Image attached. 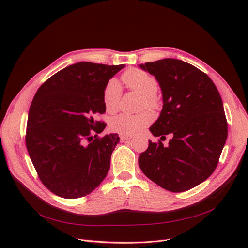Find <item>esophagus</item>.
<instances>
[{
	"label": "esophagus",
	"instance_id": "34e87169",
	"mask_svg": "<svg viewBox=\"0 0 248 248\" xmlns=\"http://www.w3.org/2000/svg\"><path fill=\"white\" fill-rule=\"evenodd\" d=\"M120 138H121V140H122V141H125V140L131 139V138H132V136H130V135H124V134H121V135H120Z\"/></svg>",
	"mask_w": 248,
	"mask_h": 248
}]
</instances>
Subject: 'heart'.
I'll use <instances>...</instances> for the list:
<instances>
[{"instance_id":"obj_1","label":"heart","mask_w":248,"mask_h":248,"mask_svg":"<svg viewBox=\"0 0 248 248\" xmlns=\"http://www.w3.org/2000/svg\"><path fill=\"white\" fill-rule=\"evenodd\" d=\"M123 80L128 88L143 96V105L150 108L157 107L158 101L155 95L158 91V81L153 76L144 70L130 68L123 75ZM121 94V86L118 80L111 79L106 85L103 95L106 110L109 113H114L118 110ZM152 120L153 116L149 112H143L138 115L121 114L112 119L110 126L117 133L131 135L148 125Z\"/></svg>"}]
</instances>
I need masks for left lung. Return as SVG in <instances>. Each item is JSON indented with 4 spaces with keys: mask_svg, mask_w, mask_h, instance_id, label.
I'll return each mask as SVG.
<instances>
[{
    "mask_svg": "<svg viewBox=\"0 0 248 248\" xmlns=\"http://www.w3.org/2000/svg\"><path fill=\"white\" fill-rule=\"evenodd\" d=\"M160 84L163 110L149 130L171 134L169 146L149 140L138 164L159 186L183 192L206 181L215 170L228 136L220 93L211 78L192 64L163 59L139 64Z\"/></svg>",
    "mask_w": 248,
    "mask_h": 248,
    "instance_id": "1",
    "label": "left lung"
}]
</instances>
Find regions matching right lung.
I'll list each match as a JSON object with an SVG mask.
<instances>
[{
	"label": "right lung",
	"instance_id": "add662e5",
	"mask_svg": "<svg viewBox=\"0 0 248 248\" xmlns=\"http://www.w3.org/2000/svg\"><path fill=\"white\" fill-rule=\"evenodd\" d=\"M124 64L80 62L68 65L37 90L28 112L26 147L42 184L58 196L75 199L106 178L119 143L117 133L94 137L105 124L104 90Z\"/></svg>",
	"mask_w": 248,
	"mask_h": 248
}]
</instances>
